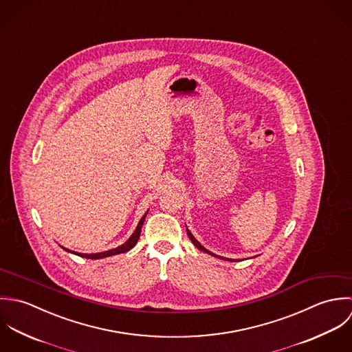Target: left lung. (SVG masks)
I'll use <instances>...</instances> for the list:
<instances>
[{
    "label": "left lung",
    "instance_id": "1",
    "mask_svg": "<svg viewBox=\"0 0 352 352\" xmlns=\"http://www.w3.org/2000/svg\"><path fill=\"white\" fill-rule=\"evenodd\" d=\"M186 231H188V235H189V238H190V241L193 242V245L197 248V249H200V250H203V252H206V253H208V254H211V256H213V257H217V258H221V260H226V261H234V260H231V258H224V257H221V256H217V254H214V253H212V252H210V250H207L195 236H193V234L188 230V227H186ZM236 261V260H235Z\"/></svg>",
    "mask_w": 352,
    "mask_h": 352
}]
</instances>
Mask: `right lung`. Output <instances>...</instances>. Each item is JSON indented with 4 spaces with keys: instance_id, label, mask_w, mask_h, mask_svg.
Returning <instances> with one entry per match:
<instances>
[{
    "instance_id": "add662e5",
    "label": "right lung",
    "mask_w": 352,
    "mask_h": 352,
    "mask_svg": "<svg viewBox=\"0 0 352 352\" xmlns=\"http://www.w3.org/2000/svg\"><path fill=\"white\" fill-rule=\"evenodd\" d=\"M146 213H148V211L145 212L144 216L141 217L140 221H139V224H138L135 232L131 235V238H129L125 243H122L121 246H118V248H116V249H110V250H107V252H100V253H91V254H87V253H77V252H73V250H69V249H67V248H64V246H61V248H63L65 252H68V253H73V254H76V256H80V257H84V258H91V260H99V258L116 256V254H120V253H125V252L131 250L132 248H135V245L138 243V241H139V238H140L141 227H142V224H144V220H145Z\"/></svg>"
}]
</instances>
